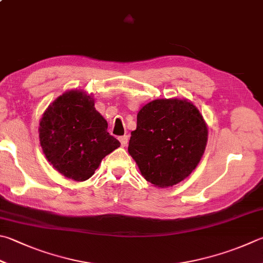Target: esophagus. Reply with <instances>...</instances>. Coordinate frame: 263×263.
I'll list each match as a JSON object with an SVG mask.
<instances>
[{"label":"esophagus","mask_w":263,"mask_h":263,"mask_svg":"<svg viewBox=\"0 0 263 263\" xmlns=\"http://www.w3.org/2000/svg\"><path fill=\"white\" fill-rule=\"evenodd\" d=\"M119 141H120L122 146H126V145L128 144V136H127V135L120 136V137H119Z\"/></svg>","instance_id":"esophagus-1"}]
</instances>
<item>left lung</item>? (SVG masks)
<instances>
[{"label":"left lung","instance_id":"8db88e82","mask_svg":"<svg viewBox=\"0 0 263 263\" xmlns=\"http://www.w3.org/2000/svg\"><path fill=\"white\" fill-rule=\"evenodd\" d=\"M206 142V123L192 103L156 100L138 112L128 152L146 181L166 187L191 174Z\"/></svg>","mask_w":263,"mask_h":263}]
</instances>
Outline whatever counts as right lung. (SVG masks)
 Wrapping results in <instances>:
<instances>
[{"label": "right lung", "mask_w": 263, "mask_h": 263, "mask_svg": "<svg viewBox=\"0 0 263 263\" xmlns=\"http://www.w3.org/2000/svg\"><path fill=\"white\" fill-rule=\"evenodd\" d=\"M91 96L71 90L59 96L40 122V142L49 162L64 176L85 181L102 159L120 146Z\"/></svg>", "instance_id": "1"}]
</instances>
